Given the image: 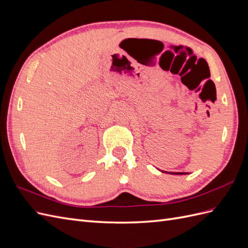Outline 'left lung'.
Wrapping results in <instances>:
<instances>
[{
    "label": "left lung",
    "instance_id": "left-lung-1",
    "mask_svg": "<svg viewBox=\"0 0 248 248\" xmlns=\"http://www.w3.org/2000/svg\"><path fill=\"white\" fill-rule=\"evenodd\" d=\"M162 172H167V174H170V175H187L188 172H174V171H164V170H160Z\"/></svg>",
    "mask_w": 248,
    "mask_h": 248
}]
</instances>
